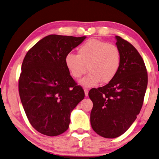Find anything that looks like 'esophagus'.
<instances>
[{
  "label": "esophagus",
  "instance_id": "esophagus-1",
  "mask_svg": "<svg viewBox=\"0 0 159 159\" xmlns=\"http://www.w3.org/2000/svg\"><path fill=\"white\" fill-rule=\"evenodd\" d=\"M84 92H85V97H88V92H89L88 89L87 88H85V89H84Z\"/></svg>",
  "mask_w": 159,
  "mask_h": 159
}]
</instances>
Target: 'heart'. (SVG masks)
Here are the masks:
<instances>
[{"instance_id": "1", "label": "heart", "mask_w": 159, "mask_h": 159, "mask_svg": "<svg viewBox=\"0 0 159 159\" xmlns=\"http://www.w3.org/2000/svg\"><path fill=\"white\" fill-rule=\"evenodd\" d=\"M65 64L71 76L79 79L87 71L89 74L80 81L84 87H94L102 81L111 82L120 70L122 54L117 46L92 39L78 50V55L69 53Z\"/></svg>"}]
</instances>
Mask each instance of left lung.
Returning <instances> with one entry per match:
<instances>
[{
	"instance_id": "1",
	"label": "left lung",
	"mask_w": 159,
	"mask_h": 159,
	"mask_svg": "<svg viewBox=\"0 0 159 159\" xmlns=\"http://www.w3.org/2000/svg\"><path fill=\"white\" fill-rule=\"evenodd\" d=\"M115 39L122 54L120 70L111 82L92 88L88 93L93 103L92 128L106 138L120 136L131 126L140 113L148 87V72L143 57L129 42L120 36Z\"/></svg>"
}]
</instances>
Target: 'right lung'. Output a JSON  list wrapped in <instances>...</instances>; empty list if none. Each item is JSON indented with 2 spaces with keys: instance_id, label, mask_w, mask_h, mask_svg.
<instances>
[{
  "instance_id": "1",
  "label": "right lung",
  "mask_w": 159,
  "mask_h": 159,
  "mask_svg": "<svg viewBox=\"0 0 159 159\" xmlns=\"http://www.w3.org/2000/svg\"><path fill=\"white\" fill-rule=\"evenodd\" d=\"M85 36L50 34L28 51L19 80V96L30 125L48 136L67 131L71 111L85 97L66 67L65 57Z\"/></svg>"
}]
</instances>
